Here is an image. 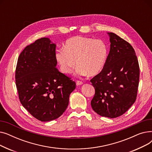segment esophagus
Returning <instances> with one entry per match:
<instances>
[{
	"label": "esophagus",
	"instance_id": "obj_1",
	"mask_svg": "<svg viewBox=\"0 0 152 152\" xmlns=\"http://www.w3.org/2000/svg\"><path fill=\"white\" fill-rule=\"evenodd\" d=\"M83 84V81H76V85L79 86V85H82Z\"/></svg>",
	"mask_w": 152,
	"mask_h": 152
}]
</instances>
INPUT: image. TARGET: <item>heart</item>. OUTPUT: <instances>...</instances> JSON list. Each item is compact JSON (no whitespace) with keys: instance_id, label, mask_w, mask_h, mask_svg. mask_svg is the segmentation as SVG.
<instances>
[{"instance_id":"heart-1","label":"heart","mask_w":152,"mask_h":152,"mask_svg":"<svg viewBox=\"0 0 152 152\" xmlns=\"http://www.w3.org/2000/svg\"><path fill=\"white\" fill-rule=\"evenodd\" d=\"M108 56V47L102 40L75 36L67 40L64 48L57 50L55 58L66 75L71 73L77 64L78 75L95 76L105 66Z\"/></svg>"}]
</instances>
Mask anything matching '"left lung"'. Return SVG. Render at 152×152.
<instances>
[{
    "label": "left lung",
    "mask_w": 152,
    "mask_h": 152,
    "mask_svg": "<svg viewBox=\"0 0 152 152\" xmlns=\"http://www.w3.org/2000/svg\"><path fill=\"white\" fill-rule=\"evenodd\" d=\"M110 50L105 66L91 80L95 95L91 106L98 115L117 118L136 100L140 69L132 45L113 33H108Z\"/></svg>",
    "instance_id": "1"
}]
</instances>
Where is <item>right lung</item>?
<instances>
[{"mask_svg":"<svg viewBox=\"0 0 152 152\" xmlns=\"http://www.w3.org/2000/svg\"><path fill=\"white\" fill-rule=\"evenodd\" d=\"M55 48L49 38L36 40L21 52L15 70L20 101L41 121L59 118L76 88L75 82L56 68Z\"/></svg>","mask_w":152,"mask_h":152,"instance_id":"1","label":"right lung"}]
</instances>
